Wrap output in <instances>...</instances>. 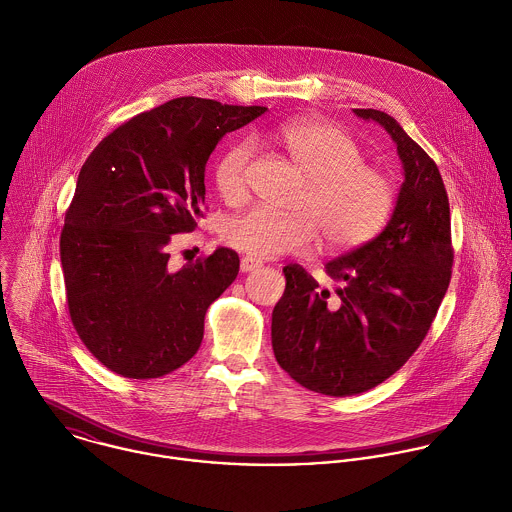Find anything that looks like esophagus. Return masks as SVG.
Returning <instances> with one entry per match:
<instances>
[{
  "label": "esophagus",
  "instance_id": "1",
  "mask_svg": "<svg viewBox=\"0 0 512 512\" xmlns=\"http://www.w3.org/2000/svg\"><path fill=\"white\" fill-rule=\"evenodd\" d=\"M259 267H261V263H259L257 259H253V257H243V259H241V271H243V273L255 271V269H259Z\"/></svg>",
  "mask_w": 512,
  "mask_h": 512
}]
</instances>
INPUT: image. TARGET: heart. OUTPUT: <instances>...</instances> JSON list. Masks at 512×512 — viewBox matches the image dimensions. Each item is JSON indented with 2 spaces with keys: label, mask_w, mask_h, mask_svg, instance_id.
Wrapping results in <instances>:
<instances>
[{
  "label": "heart",
  "mask_w": 512,
  "mask_h": 512,
  "mask_svg": "<svg viewBox=\"0 0 512 512\" xmlns=\"http://www.w3.org/2000/svg\"><path fill=\"white\" fill-rule=\"evenodd\" d=\"M307 177V191L297 213L253 207L231 217L223 239L253 259H273L285 253H307L321 231L331 249H351L367 243L387 221L395 189L389 177L363 163L357 141L341 127L321 121H287L271 131ZM253 145H231L215 163V185L227 201L245 193Z\"/></svg>",
  "instance_id": "1"
}]
</instances>
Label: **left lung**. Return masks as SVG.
<instances>
[{
  "mask_svg": "<svg viewBox=\"0 0 512 512\" xmlns=\"http://www.w3.org/2000/svg\"><path fill=\"white\" fill-rule=\"evenodd\" d=\"M393 137L403 163L387 227L325 265L335 293L301 267H283L287 285L273 309L271 341L281 369L329 397L365 393L397 373L427 337L449 289L451 209L437 163L377 109H355Z\"/></svg>",
  "mask_w": 512,
  "mask_h": 512,
  "instance_id": "obj_1",
  "label": "left lung"
}]
</instances>
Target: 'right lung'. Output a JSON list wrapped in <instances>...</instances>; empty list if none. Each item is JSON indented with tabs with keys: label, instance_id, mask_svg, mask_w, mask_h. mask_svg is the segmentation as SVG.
Masks as SVG:
<instances>
[{
	"label": "right lung",
	"instance_id": "1",
	"mask_svg": "<svg viewBox=\"0 0 512 512\" xmlns=\"http://www.w3.org/2000/svg\"><path fill=\"white\" fill-rule=\"evenodd\" d=\"M265 111L177 97L119 125L83 163L59 255L71 323L109 371L157 379L197 353L205 313L235 281L239 255L219 247L173 269L169 245L203 217L217 143Z\"/></svg>",
	"mask_w": 512,
	"mask_h": 512
}]
</instances>
